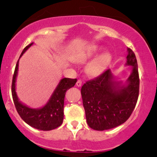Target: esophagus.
<instances>
[{"mask_svg": "<svg viewBox=\"0 0 157 157\" xmlns=\"http://www.w3.org/2000/svg\"><path fill=\"white\" fill-rule=\"evenodd\" d=\"M81 84H82V81L81 80H78L76 82V86L78 87H81Z\"/></svg>", "mask_w": 157, "mask_h": 157, "instance_id": "1", "label": "esophagus"}]
</instances>
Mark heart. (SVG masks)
<instances>
[{"label": "heart", "instance_id": "b5f03b06", "mask_svg": "<svg viewBox=\"0 0 157 157\" xmlns=\"http://www.w3.org/2000/svg\"><path fill=\"white\" fill-rule=\"evenodd\" d=\"M101 47L98 45H91L88 46L84 50L78 53L74 57V61L78 63H85L86 62L93 58L99 52ZM111 54L109 51L101 53L92 60L88 64L86 67V72L90 76H97L105 70L106 66L111 61Z\"/></svg>", "mask_w": 157, "mask_h": 157}]
</instances>
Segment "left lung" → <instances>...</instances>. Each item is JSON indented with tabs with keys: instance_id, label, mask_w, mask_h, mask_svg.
Listing matches in <instances>:
<instances>
[{
	"instance_id": "1",
	"label": "left lung",
	"mask_w": 157,
	"mask_h": 157,
	"mask_svg": "<svg viewBox=\"0 0 157 157\" xmlns=\"http://www.w3.org/2000/svg\"><path fill=\"white\" fill-rule=\"evenodd\" d=\"M127 52L125 66H132V72L125 82L118 81L108 69L81 87L87 124L94 130H108L124 124L136 106L139 91L138 66L132 50L128 48Z\"/></svg>"
}]
</instances>
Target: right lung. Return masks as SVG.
I'll use <instances>...</instances> for the list:
<instances>
[{
  "label": "right lung",
  "instance_id": "obj_1",
  "mask_svg": "<svg viewBox=\"0 0 157 157\" xmlns=\"http://www.w3.org/2000/svg\"><path fill=\"white\" fill-rule=\"evenodd\" d=\"M33 44V43H31L23 49L19 59ZM19 59L15 68L11 87L13 99L18 114L25 123L36 129L42 131L55 129L63 123L64 98L66 92L70 88L74 86L77 79L62 78L53 92L48 102L44 106L38 109L30 108L19 100L16 91V82L18 76Z\"/></svg>",
  "mask_w": 157,
  "mask_h": 157
}]
</instances>
